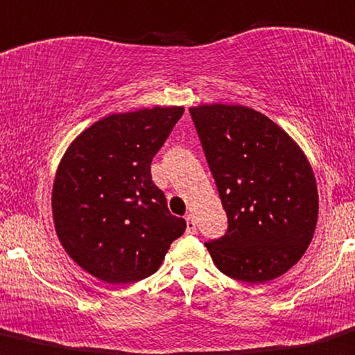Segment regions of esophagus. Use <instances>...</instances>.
I'll return each mask as SVG.
<instances>
[{
    "instance_id": "esophagus-1",
    "label": "esophagus",
    "mask_w": 355,
    "mask_h": 355,
    "mask_svg": "<svg viewBox=\"0 0 355 355\" xmlns=\"http://www.w3.org/2000/svg\"><path fill=\"white\" fill-rule=\"evenodd\" d=\"M185 221H187V233H189V234L196 233V221H193L192 216L189 214L187 218H185Z\"/></svg>"
}]
</instances>
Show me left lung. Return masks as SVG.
I'll list each match as a JSON object with an SVG mask.
<instances>
[{
    "mask_svg": "<svg viewBox=\"0 0 355 355\" xmlns=\"http://www.w3.org/2000/svg\"><path fill=\"white\" fill-rule=\"evenodd\" d=\"M227 216L225 236L207 241L227 277L262 284L286 274L311 243L318 189L296 141L243 105L190 107Z\"/></svg>",
    "mask_w": 355,
    "mask_h": 355,
    "instance_id": "1",
    "label": "left lung"
}]
</instances>
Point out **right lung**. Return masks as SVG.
Wrapping results in <instances>:
<instances>
[{
    "instance_id": "1",
    "label": "right lung",
    "mask_w": 355,
    "mask_h": 355,
    "mask_svg": "<svg viewBox=\"0 0 355 355\" xmlns=\"http://www.w3.org/2000/svg\"><path fill=\"white\" fill-rule=\"evenodd\" d=\"M184 107L112 114L66 149L52 187L55 233L83 270L107 284L155 274L185 221L170 214L151 162Z\"/></svg>"
}]
</instances>
